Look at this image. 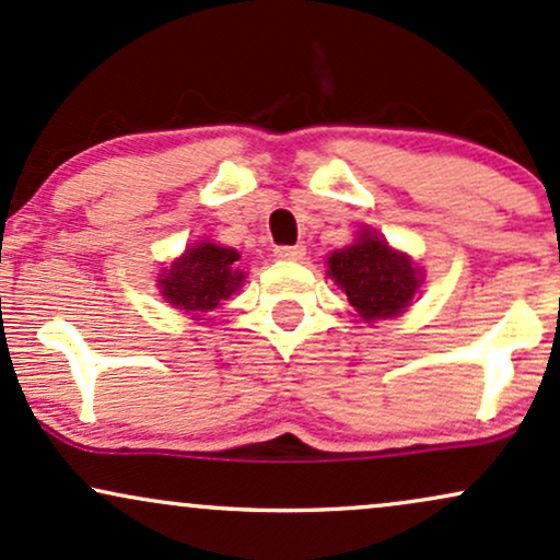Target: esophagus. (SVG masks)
I'll return each mask as SVG.
<instances>
[{"label": "esophagus", "instance_id": "1", "mask_svg": "<svg viewBox=\"0 0 560 560\" xmlns=\"http://www.w3.org/2000/svg\"><path fill=\"white\" fill-rule=\"evenodd\" d=\"M273 255L279 260H302V258H305V247H302V245H294V247L284 245V247H276Z\"/></svg>", "mask_w": 560, "mask_h": 560}]
</instances>
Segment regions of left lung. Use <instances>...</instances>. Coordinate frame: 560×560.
<instances>
[{"label": "left lung", "instance_id": "1", "mask_svg": "<svg viewBox=\"0 0 560 560\" xmlns=\"http://www.w3.org/2000/svg\"><path fill=\"white\" fill-rule=\"evenodd\" d=\"M328 276L345 289L349 305L365 323L401 315L422 284L415 260L394 250L373 229H362L352 245L328 255Z\"/></svg>", "mask_w": 560, "mask_h": 560}]
</instances>
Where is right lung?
<instances>
[{"instance_id":"add662e5","label":"right lung","mask_w":560,"mask_h":560,"mask_svg":"<svg viewBox=\"0 0 560 560\" xmlns=\"http://www.w3.org/2000/svg\"><path fill=\"white\" fill-rule=\"evenodd\" d=\"M237 260L240 253L234 247L195 242L159 276L161 298L190 313L192 320H206L200 315L211 313L232 298L245 281V271H240Z\"/></svg>"}]
</instances>
